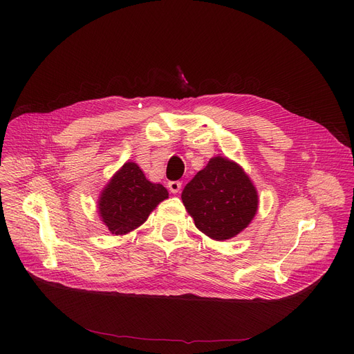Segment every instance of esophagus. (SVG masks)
<instances>
[{
	"label": "esophagus",
	"mask_w": 354,
	"mask_h": 354,
	"mask_svg": "<svg viewBox=\"0 0 354 354\" xmlns=\"http://www.w3.org/2000/svg\"><path fill=\"white\" fill-rule=\"evenodd\" d=\"M167 188H169V191L172 194H178L182 188V182L180 180H171L169 183H167Z\"/></svg>",
	"instance_id": "esophagus-1"
}]
</instances>
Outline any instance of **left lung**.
<instances>
[{"mask_svg": "<svg viewBox=\"0 0 354 354\" xmlns=\"http://www.w3.org/2000/svg\"><path fill=\"white\" fill-rule=\"evenodd\" d=\"M182 202L199 231L225 241L250 225L258 209V194L243 167L215 156L183 188Z\"/></svg>", "mask_w": 354, "mask_h": 354, "instance_id": "left-lung-1", "label": "left lung"}]
</instances>
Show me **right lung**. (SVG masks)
Segmentation results:
<instances>
[{
	"label": "right lung",
	"mask_w": 354,
	"mask_h": 354,
	"mask_svg": "<svg viewBox=\"0 0 354 354\" xmlns=\"http://www.w3.org/2000/svg\"><path fill=\"white\" fill-rule=\"evenodd\" d=\"M167 196L163 185L147 180L136 163L126 162L102 191L97 208L107 230L124 235L140 227Z\"/></svg>",
	"instance_id": "obj_1"
}]
</instances>
